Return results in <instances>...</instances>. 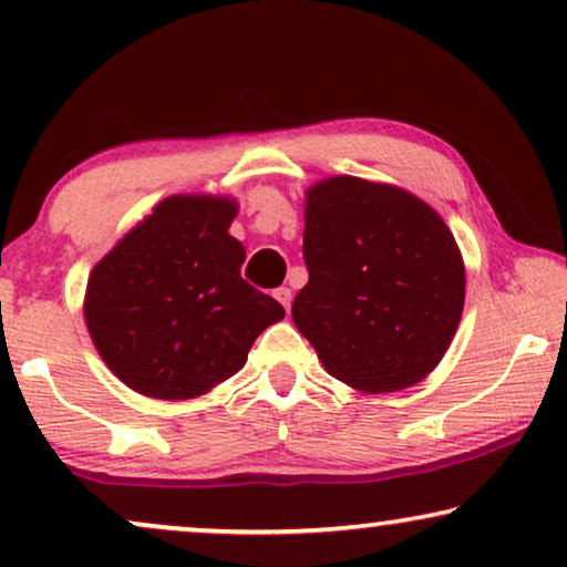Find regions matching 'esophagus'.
<instances>
[{"instance_id":"obj_1","label":"esophagus","mask_w":567,"mask_h":567,"mask_svg":"<svg viewBox=\"0 0 567 567\" xmlns=\"http://www.w3.org/2000/svg\"><path fill=\"white\" fill-rule=\"evenodd\" d=\"M276 299L281 301V305H284L286 309H289L293 293H291V289H286V286H281V289H276Z\"/></svg>"}]
</instances>
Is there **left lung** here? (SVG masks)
<instances>
[{
	"label": "left lung",
	"mask_w": 567,
	"mask_h": 567,
	"mask_svg": "<svg viewBox=\"0 0 567 567\" xmlns=\"http://www.w3.org/2000/svg\"><path fill=\"white\" fill-rule=\"evenodd\" d=\"M309 281L291 305L322 367L363 392L431 374L464 307V262L444 219L394 185L340 175L307 193Z\"/></svg>",
	"instance_id": "1"
}]
</instances>
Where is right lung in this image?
<instances>
[{
  "mask_svg": "<svg viewBox=\"0 0 567 567\" xmlns=\"http://www.w3.org/2000/svg\"><path fill=\"white\" fill-rule=\"evenodd\" d=\"M235 214L229 198H165L90 274L92 343L131 390L204 394L237 374L255 338L286 315L239 274L245 247L227 231Z\"/></svg>",
  "mask_w": 567,
  "mask_h": 567,
  "instance_id": "right-lung-1",
  "label": "right lung"
}]
</instances>
